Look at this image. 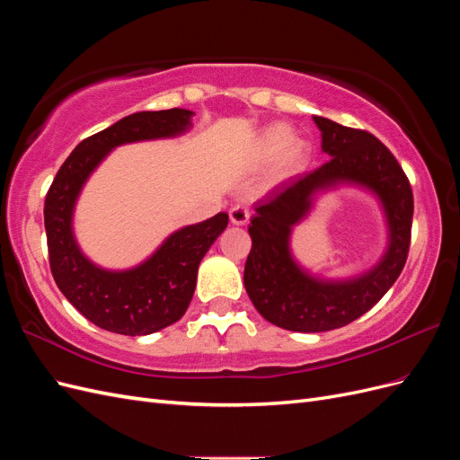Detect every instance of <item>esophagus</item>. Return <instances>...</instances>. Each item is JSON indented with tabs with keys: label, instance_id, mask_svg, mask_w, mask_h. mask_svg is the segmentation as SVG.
<instances>
[{
	"label": "esophagus",
	"instance_id": "34e87169",
	"mask_svg": "<svg viewBox=\"0 0 460 460\" xmlns=\"http://www.w3.org/2000/svg\"><path fill=\"white\" fill-rule=\"evenodd\" d=\"M249 217H252V213H249V208L245 205H235L230 208V222L235 226L247 225Z\"/></svg>",
	"mask_w": 460,
	"mask_h": 460
}]
</instances>
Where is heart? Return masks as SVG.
I'll list each match as a JSON object with an SVG mask.
<instances>
[{
  "label": "heart",
  "mask_w": 460,
  "mask_h": 460,
  "mask_svg": "<svg viewBox=\"0 0 460 460\" xmlns=\"http://www.w3.org/2000/svg\"><path fill=\"white\" fill-rule=\"evenodd\" d=\"M255 157L259 163H274V178L286 180L301 172L307 164V151L296 142V132L288 124L274 122L264 128L255 142Z\"/></svg>",
  "instance_id": "1"
}]
</instances>
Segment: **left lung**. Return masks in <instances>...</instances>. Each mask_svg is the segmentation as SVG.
<instances>
[{
    "instance_id": "8db88e82",
    "label": "left lung",
    "mask_w": 460,
    "mask_h": 460,
    "mask_svg": "<svg viewBox=\"0 0 460 460\" xmlns=\"http://www.w3.org/2000/svg\"><path fill=\"white\" fill-rule=\"evenodd\" d=\"M313 120L330 159L255 203L249 225L253 243L243 270L245 291L261 316L291 332H328L363 316L395 284L411 245L412 190L392 151L367 130L341 127L324 117ZM341 183L365 187L379 198L388 225V247L365 275L326 281L300 267L290 255L288 242L317 193Z\"/></svg>"
}]
</instances>
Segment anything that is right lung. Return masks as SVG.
I'll use <instances>...</instances> for the list:
<instances>
[{"mask_svg":"<svg viewBox=\"0 0 460 460\" xmlns=\"http://www.w3.org/2000/svg\"><path fill=\"white\" fill-rule=\"evenodd\" d=\"M191 117L188 109H166L120 119L75 147L46 196L44 225L53 280L78 313L107 332L147 336L182 318L196 289L199 262L228 226V215L218 213L172 232L134 269L107 270L80 252L73 232L75 205L90 174L115 147L180 136L191 127Z\"/></svg>","mask_w":460,"mask_h":460,"instance_id":"right-lung-1","label":"right lung"}]
</instances>
